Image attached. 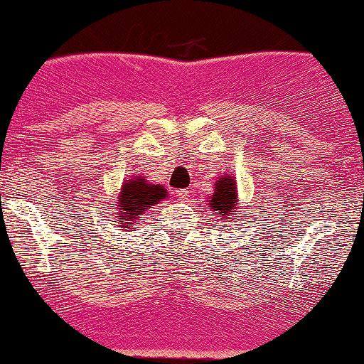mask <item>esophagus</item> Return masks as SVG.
Returning a JSON list of instances; mask_svg holds the SVG:
<instances>
[{"instance_id":"1","label":"esophagus","mask_w":364,"mask_h":364,"mask_svg":"<svg viewBox=\"0 0 364 364\" xmlns=\"http://www.w3.org/2000/svg\"><path fill=\"white\" fill-rule=\"evenodd\" d=\"M188 197H191V192H188L187 188H181V191H177V198H178V200L186 202V200H188Z\"/></svg>"}]
</instances>
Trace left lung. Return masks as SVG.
Returning <instances> with one entry per match:
<instances>
[{"label": "left lung", "mask_w": 364, "mask_h": 364, "mask_svg": "<svg viewBox=\"0 0 364 364\" xmlns=\"http://www.w3.org/2000/svg\"><path fill=\"white\" fill-rule=\"evenodd\" d=\"M208 205L212 208V217L218 222H232L230 217L235 215V208H238V191L235 177L227 173L217 178L213 193L208 196ZM215 222V220H213ZM225 227V223H223Z\"/></svg>", "instance_id": "obj_1"}]
</instances>
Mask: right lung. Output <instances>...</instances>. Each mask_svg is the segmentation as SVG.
I'll return each mask as SVG.
<instances>
[{
	"label": "right lung",
	"instance_id": "1",
	"mask_svg": "<svg viewBox=\"0 0 364 364\" xmlns=\"http://www.w3.org/2000/svg\"><path fill=\"white\" fill-rule=\"evenodd\" d=\"M167 198V191L159 183H151L144 176L129 177L122 182L116 202L111 203L109 218L121 232H132L142 223L144 213Z\"/></svg>",
	"mask_w": 364,
	"mask_h": 364
}]
</instances>
